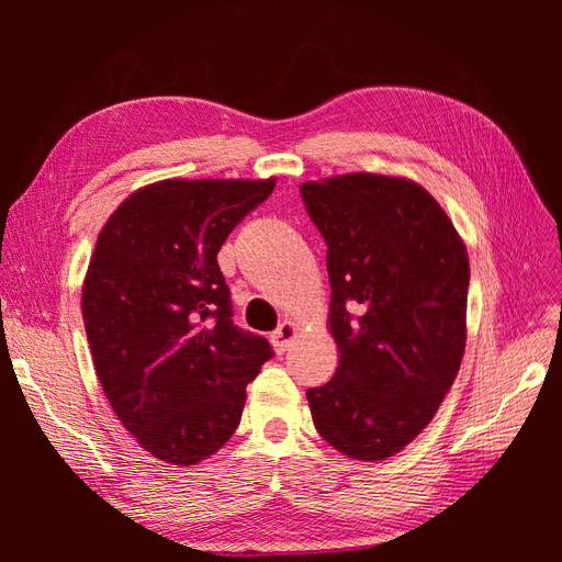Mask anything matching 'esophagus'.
<instances>
[{
  "label": "esophagus",
  "instance_id": "esophagus-1",
  "mask_svg": "<svg viewBox=\"0 0 562 562\" xmlns=\"http://www.w3.org/2000/svg\"><path fill=\"white\" fill-rule=\"evenodd\" d=\"M295 335H297V326L293 321H283L281 326L271 333V345H274V349L279 351V353H283L288 347H291V342L295 339Z\"/></svg>",
  "mask_w": 562,
  "mask_h": 562
}]
</instances>
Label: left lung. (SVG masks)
I'll list each match as a JSON object with an SVG mask.
<instances>
[{
  "label": "left lung",
  "mask_w": 562,
  "mask_h": 562,
  "mask_svg": "<svg viewBox=\"0 0 562 562\" xmlns=\"http://www.w3.org/2000/svg\"><path fill=\"white\" fill-rule=\"evenodd\" d=\"M300 194L328 246L335 378L307 389L314 427L353 459L375 462L427 427L467 345L469 255L417 182L349 173Z\"/></svg>",
  "instance_id": "8db88e82"
}]
</instances>
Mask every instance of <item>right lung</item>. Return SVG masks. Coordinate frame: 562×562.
Listing matches in <instances>:
<instances>
[{"instance_id":"1","label":"right lung","mask_w":562,"mask_h":562,"mask_svg":"<svg viewBox=\"0 0 562 562\" xmlns=\"http://www.w3.org/2000/svg\"><path fill=\"white\" fill-rule=\"evenodd\" d=\"M274 180H164L100 232L81 293L98 380L116 417L161 462L190 467L241 422L271 351L232 321L217 250Z\"/></svg>"}]
</instances>
